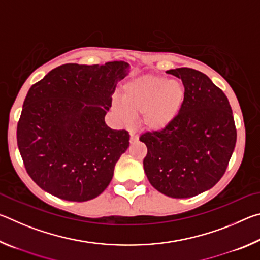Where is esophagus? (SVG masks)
<instances>
[{"mask_svg":"<svg viewBox=\"0 0 260 260\" xmlns=\"http://www.w3.org/2000/svg\"><path fill=\"white\" fill-rule=\"evenodd\" d=\"M131 142H135V141H138V139H139V136L136 135L135 133H133V132H131Z\"/></svg>","mask_w":260,"mask_h":260,"instance_id":"esophagus-1","label":"esophagus"}]
</instances>
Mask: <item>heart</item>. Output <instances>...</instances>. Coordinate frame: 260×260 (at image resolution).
<instances>
[{
  "instance_id": "b5f03b06",
  "label": "heart",
  "mask_w": 260,
  "mask_h": 260,
  "mask_svg": "<svg viewBox=\"0 0 260 260\" xmlns=\"http://www.w3.org/2000/svg\"><path fill=\"white\" fill-rule=\"evenodd\" d=\"M181 81L164 77L144 76L124 87L122 101L114 100L113 109L122 121L128 122L133 113H141L140 121L148 129L166 127L181 110L184 101Z\"/></svg>"
}]
</instances>
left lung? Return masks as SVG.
I'll return each mask as SVG.
<instances>
[{"instance_id":"left-lung-1","label":"left lung","mask_w":260,"mask_h":260,"mask_svg":"<svg viewBox=\"0 0 260 260\" xmlns=\"http://www.w3.org/2000/svg\"><path fill=\"white\" fill-rule=\"evenodd\" d=\"M186 90L178 116L160 131L140 136L149 182L173 199H188L212 188L230 162L236 143L231 104L206 74L189 68L169 70Z\"/></svg>"}]
</instances>
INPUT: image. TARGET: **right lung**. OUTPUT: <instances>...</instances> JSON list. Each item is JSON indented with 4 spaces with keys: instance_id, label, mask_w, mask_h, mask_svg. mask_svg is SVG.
Wrapping results in <instances>:
<instances>
[{
    "instance_id": "add662e5",
    "label": "right lung",
    "mask_w": 260,
    "mask_h": 260,
    "mask_svg": "<svg viewBox=\"0 0 260 260\" xmlns=\"http://www.w3.org/2000/svg\"><path fill=\"white\" fill-rule=\"evenodd\" d=\"M126 61L64 64L29 88L17 126L25 169L43 190L71 202L93 200L113 177L129 146L125 129H111L104 117Z\"/></svg>"
}]
</instances>
